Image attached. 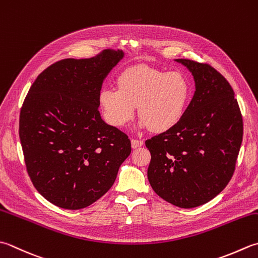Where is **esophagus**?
<instances>
[{"label":"esophagus","mask_w":258,"mask_h":258,"mask_svg":"<svg viewBox=\"0 0 258 258\" xmlns=\"http://www.w3.org/2000/svg\"><path fill=\"white\" fill-rule=\"evenodd\" d=\"M131 144H132V148L136 149V148H140V146H142L144 144V142L142 140H138V139H132L131 140Z\"/></svg>","instance_id":"1"}]
</instances>
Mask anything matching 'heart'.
<instances>
[{"label": "heart", "instance_id": "heart-1", "mask_svg": "<svg viewBox=\"0 0 258 258\" xmlns=\"http://www.w3.org/2000/svg\"><path fill=\"white\" fill-rule=\"evenodd\" d=\"M117 88L99 93V105L107 122L122 127L133 118L138 107L140 125L162 133L183 117L191 97V84L180 72H163L138 66L119 75Z\"/></svg>", "mask_w": 258, "mask_h": 258}]
</instances>
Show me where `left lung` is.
<instances>
[{
  "mask_svg": "<svg viewBox=\"0 0 258 258\" xmlns=\"http://www.w3.org/2000/svg\"><path fill=\"white\" fill-rule=\"evenodd\" d=\"M192 74L196 92L174 127L146 140L148 179L155 194L180 208H195L223 191L234 174L243 117L234 90L208 63L175 59Z\"/></svg>",
  "mask_w": 258,
  "mask_h": 258,
  "instance_id": "8db88e82",
  "label": "left lung"
}]
</instances>
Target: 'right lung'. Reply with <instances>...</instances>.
Returning <instances> with one entry per match:
<instances>
[{
    "label": "right lung",
    "instance_id": "obj_1",
    "mask_svg": "<svg viewBox=\"0 0 258 258\" xmlns=\"http://www.w3.org/2000/svg\"><path fill=\"white\" fill-rule=\"evenodd\" d=\"M124 57L104 50L88 59L49 66L29 89L19 135L34 188L49 203L77 210L92 205L115 182L131 153V141L100 117L106 76Z\"/></svg>",
    "mask_w": 258,
    "mask_h": 258
}]
</instances>
